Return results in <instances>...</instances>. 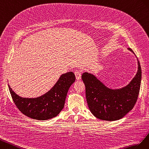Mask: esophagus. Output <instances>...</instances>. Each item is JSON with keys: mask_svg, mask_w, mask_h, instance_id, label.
Returning a JSON list of instances; mask_svg holds the SVG:
<instances>
[{"mask_svg": "<svg viewBox=\"0 0 149 149\" xmlns=\"http://www.w3.org/2000/svg\"><path fill=\"white\" fill-rule=\"evenodd\" d=\"M74 73H75V75L76 79H77V80L80 79V78H81V75H82V72H81V70H75V72H74Z\"/></svg>", "mask_w": 149, "mask_h": 149, "instance_id": "obj_1", "label": "esophagus"}]
</instances>
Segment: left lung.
<instances>
[{"mask_svg":"<svg viewBox=\"0 0 149 149\" xmlns=\"http://www.w3.org/2000/svg\"><path fill=\"white\" fill-rule=\"evenodd\" d=\"M128 49L134 53L130 48ZM138 65L132 81L125 87L116 90L105 87L92 74L87 72L82 74L88 107L93 116L101 120L114 121L124 117L133 109L141 84L142 70L139 61Z\"/></svg>","mask_w":149,"mask_h":149,"instance_id":"left-lung-1","label":"left lung"}]
</instances>
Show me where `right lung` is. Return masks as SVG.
<instances>
[{
    "label": "right lung",
    "mask_w": 149,
    "mask_h": 149,
    "mask_svg": "<svg viewBox=\"0 0 149 149\" xmlns=\"http://www.w3.org/2000/svg\"><path fill=\"white\" fill-rule=\"evenodd\" d=\"M75 80L72 72L62 74L55 86L44 95L37 98H22L8 86L16 107L25 116L39 120H48L58 116L64 107L67 93Z\"/></svg>",
    "instance_id": "1"
}]
</instances>
